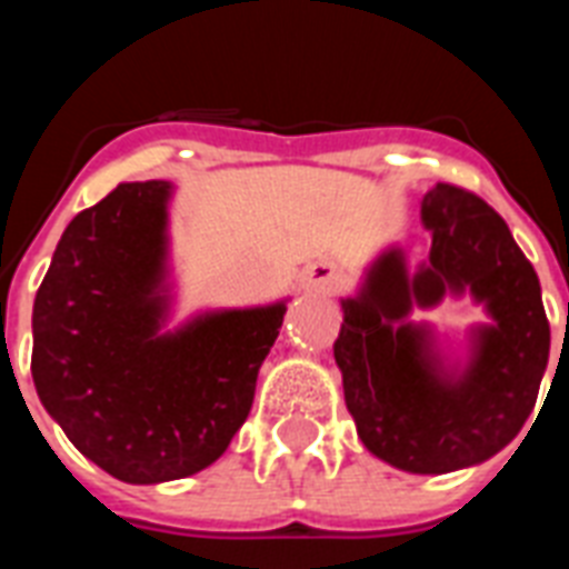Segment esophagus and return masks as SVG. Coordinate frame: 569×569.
Returning <instances> with one entry per match:
<instances>
[{
  "label": "esophagus",
  "mask_w": 569,
  "mask_h": 569,
  "mask_svg": "<svg viewBox=\"0 0 569 569\" xmlns=\"http://www.w3.org/2000/svg\"><path fill=\"white\" fill-rule=\"evenodd\" d=\"M310 289H319V292H330L333 286L339 283V268L333 262H312L303 274Z\"/></svg>",
  "instance_id": "esophagus-1"
}]
</instances>
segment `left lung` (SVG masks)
<instances>
[{
    "instance_id": "1",
    "label": "left lung",
    "mask_w": 569,
    "mask_h": 569,
    "mask_svg": "<svg viewBox=\"0 0 569 569\" xmlns=\"http://www.w3.org/2000/svg\"><path fill=\"white\" fill-rule=\"evenodd\" d=\"M422 223L431 232L422 262L410 266L392 244L342 298L333 357L366 449L413 476H442L485 463L520 433L547 372L549 321L535 268L481 197L437 182L422 197ZM446 293H469L491 316L470 329L467 361H451L430 326L409 321Z\"/></svg>"
}]
</instances>
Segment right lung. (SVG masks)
Wrapping results in <instances>:
<instances>
[{
    "label": "right lung",
    "mask_w": 569,
    "mask_h": 569,
    "mask_svg": "<svg viewBox=\"0 0 569 569\" xmlns=\"http://www.w3.org/2000/svg\"><path fill=\"white\" fill-rule=\"evenodd\" d=\"M171 182H120L67 223L31 312L40 405L84 458L127 485L221 458L253 405L286 301L171 316Z\"/></svg>",
    "instance_id": "add662e5"
}]
</instances>
